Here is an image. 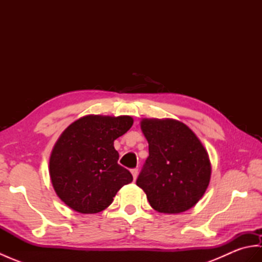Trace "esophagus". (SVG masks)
<instances>
[{
    "label": "esophagus",
    "instance_id": "esophagus-1",
    "mask_svg": "<svg viewBox=\"0 0 262 262\" xmlns=\"http://www.w3.org/2000/svg\"><path fill=\"white\" fill-rule=\"evenodd\" d=\"M130 172L133 174V179H134V181H135L137 179V176H138V170L137 169H132Z\"/></svg>",
    "mask_w": 262,
    "mask_h": 262
}]
</instances>
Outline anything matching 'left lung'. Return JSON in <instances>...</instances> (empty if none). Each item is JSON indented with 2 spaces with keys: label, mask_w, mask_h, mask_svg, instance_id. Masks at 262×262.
Returning <instances> with one entry per match:
<instances>
[{
  "label": "left lung",
  "mask_w": 262,
  "mask_h": 262,
  "mask_svg": "<svg viewBox=\"0 0 262 262\" xmlns=\"http://www.w3.org/2000/svg\"><path fill=\"white\" fill-rule=\"evenodd\" d=\"M141 129L148 158L136 185L159 213L179 214L196 205L208 188L211 165L197 135L176 119L144 118Z\"/></svg>",
  "instance_id": "obj_1"
}]
</instances>
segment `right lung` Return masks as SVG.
I'll return each mask as SVG.
<instances>
[{
    "mask_svg": "<svg viewBox=\"0 0 262 262\" xmlns=\"http://www.w3.org/2000/svg\"><path fill=\"white\" fill-rule=\"evenodd\" d=\"M130 116L88 115L60 134L49 158L55 192L70 208L96 214L114 202L119 189L133 181L118 164L114 142L133 126Z\"/></svg>",
    "mask_w": 262,
    "mask_h": 262,
    "instance_id": "right-lung-1",
    "label": "right lung"
}]
</instances>
